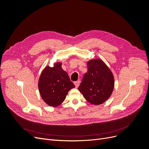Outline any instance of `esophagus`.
I'll return each mask as SVG.
<instances>
[{"instance_id": "1", "label": "esophagus", "mask_w": 149, "mask_h": 149, "mask_svg": "<svg viewBox=\"0 0 149 149\" xmlns=\"http://www.w3.org/2000/svg\"><path fill=\"white\" fill-rule=\"evenodd\" d=\"M74 85H75V87H76V88H78V87H79V83H80V81H77L74 82Z\"/></svg>"}]
</instances>
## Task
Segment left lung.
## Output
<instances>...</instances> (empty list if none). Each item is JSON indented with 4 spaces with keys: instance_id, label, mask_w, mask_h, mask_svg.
<instances>
[{
    "instance_id": "8db88e82",
    "label": "left lung",
    "mask_w": 149,
    "mask_h": 149,
    "mask_svg": "<svg viewBox=\"0 0 149 149\" xmlns=\"http://www.w3.org/2000/svg\"><path fill=\"white\" fill-rule=\"evenodd\" d=\"M88 71L84 74L78 90L89 103L100 105L110 97L114 87V75L101 59L87 61Z\"/></svg>"
}]
</instances>
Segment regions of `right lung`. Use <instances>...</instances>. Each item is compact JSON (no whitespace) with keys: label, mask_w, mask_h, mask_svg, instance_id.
Masks as SVG:
<instances>
[{"label":"right lung","mask_w":149,"mask_h":149,"mask_svg":"<svg viewBox=\"0 0 149 149\" xmlns=\"http://www.w3.org/2000/svg\"><path fill=\"white\" fill-rule=\"evenodd\" d=\"M61 65L62 63L56 62L53 67L46 66L38 79L40 96L47 104L52 107L60 105L70 90L75 87Z\"/></svg>","instance_id":"add662e5"}]
</instances>
